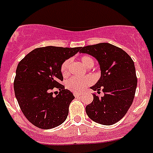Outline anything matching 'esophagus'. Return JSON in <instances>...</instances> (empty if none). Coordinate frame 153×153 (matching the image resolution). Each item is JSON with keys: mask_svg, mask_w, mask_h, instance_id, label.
<instances>
[{"mask_svg": "<svg viewBox=\"0 0 153 153\" xmlns=\"http://www.w3.org/2000/svg\"><path fill=\"white\" fill-rule=\"evenodd\" d=\"M81 93H77V92H74V95L75 96V97H79V96H81Z\"/></svg>", "mask_w": 153, "mask_h": 153, "instance_id": "1", "label": "esophagus"}]
</instances>
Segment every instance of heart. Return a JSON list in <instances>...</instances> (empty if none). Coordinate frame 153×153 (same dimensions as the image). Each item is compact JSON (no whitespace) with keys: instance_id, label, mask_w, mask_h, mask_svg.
<instances>
[{"instance_id":"obj_1","label":"heart","mask_w":153,"mask_h":153,"mask_svg":"<svg viewBox=\"0 0 153 153\" xmlns=\"http://www.w3.org/2000/svg\"><path fill=\"white\" fill-rule=\"evenodd\" d=\"M82 64L83 65L84 67H87V68H91L94 66V61L91 56L89 55H84L80 59ZM70 60H66L62 62V66H61V73H62V76L67 77L69 74V68H70ZM94 82V78L91 75H86L82 78H78V77H72L70 79L67 81V87L69 90L74 92H81L84 91L85 89L89 86L90 85Z\"/></svg>"}]
</instances>
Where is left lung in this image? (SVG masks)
<instances>
[{
    "label": "left lung",
    "mask_w": 153,
    "mask_h": 153,
    "mask_svg": "<svg viewBox=\"0 0 153 153\" xmlns=\"http://www.w3.org/2000/svg\"><path fill=\"white\" fill-rule=\"evenodd\" d=\"M80 53L88 54L98 62L101 77L91 89L104 92L101 98L94 94L93 102L86 107V114L97 123L114 125L133 103L137 85L134 62L126 51L108 43L83 47Z\"/></svg>",
    "instance_id": "1"
}]
</instances>
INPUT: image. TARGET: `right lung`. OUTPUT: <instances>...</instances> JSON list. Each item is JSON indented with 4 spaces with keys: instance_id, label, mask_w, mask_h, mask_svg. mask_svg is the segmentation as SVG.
Returning <instances> with one entry per match:
<instances>
[{
    "instance_id": "1",
    "label": "right lung",
    "mask_w": 153,
    "mask_h": 153,
    "mask_svg": "<svg viewBox=\"0 0 153 153\" xmlns=\"http://www.w3.org/2000/svg\"><path fill=\"white\" fill-rule=\"evenodd\" d=\"M80 48L48 46L34 49L19 63L16 71L14 92L20 109L35 126L49 129L60 126L68 115L72 92L60 84L62 62ZM54 88L59 90L53 93Z\"/></svg>"
}]
</instances>
